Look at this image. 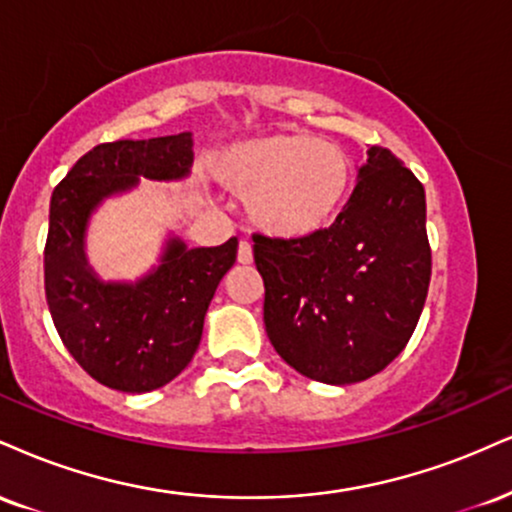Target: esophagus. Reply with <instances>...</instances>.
Listing matches in <instances>:
<instances>
[{
    "label": "esophagus",
    "mask_w": 512,
    "mask_h": 512,
    "mask_svg": "<svg viewBox=\"0 0 512 512\" xmlns=\"http://www.w3.org/2000/svg\"><path fill=\"white\" fill-rule=\"evenodd\" d=\"M238 262L240 264H250L252 262V245L248 240H240L238 245Z\"/></svg>",
    "instance_id": "esophagus-1"
}]
</instances>
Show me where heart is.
Returning <instances> with one entry per match:
<instances>
[{"instance_id": "heart-1", "label": "heart", "mask_w": 512, "mask_h": 512, "mask_svg": "<svg viewBox=\"0 0 512 512\" xmlns=\"http://www.w3.org/2000/svg\"><path fill=\"white\" fill-rule=\"evenodd\" d=\"M353 159L315 135L276 133L233 145L214 176L248 197L252 224L279 238H305L336 219L353 188Z\"/></svg>"}]
</instances>
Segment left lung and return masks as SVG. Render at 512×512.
Returning <instances> with one entry per match:
<instances>
[{"label": "left lung", "mask_w": 512, "mask_h": 512, "mask_svg": "<svg viewBox=\"0 0 512 512\" xmlns=\"http://www.w3.org/2000/svg\"><path fill=\"white\" fill-rule=\"evenodd\" d=\"M329 229L255 240L264 326L276 353L307 379L357 384L408 346L420 322L432 248L417 176L374 145Z\"/></svg>", "instance_id": "8db88e82"}]
</instances>
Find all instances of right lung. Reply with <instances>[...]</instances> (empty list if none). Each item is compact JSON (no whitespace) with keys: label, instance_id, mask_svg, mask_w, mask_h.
<instances>
[{"label":"right lung","instance_id":"1","mask_svg":"<svg viewBox=\"0 0 512 512\" xmlns=\"http://www.w3.org/2000/svg\"><path fill=\"white\" fill-rule=\"evenodd\" d=\"M193 164L190 133L114 140L92 147L61 178L49 202L45 295L59 338L92 379L123 393L169 384L193 360L205 312L236 262L238 240L188 250L178 238L138 283H102L85 262L83 233L104 197L138 176L183 178Z\"/></svg>","mask_w":512,"mask_h":512}]
</instances>
